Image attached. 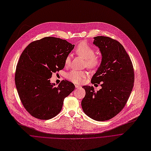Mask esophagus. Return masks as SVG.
<instances>
[{
  "label": "esophagus",
  "instance_id": "1",
  "mask_svg": "<svg viewBox=\"0 0 151 151\" xmlns=\"http://www.w3.org/2000/svg\"><path fill=\"white\" fill-rule=\"evenodd\" d=\"M75 87H76V88H77L81 87V86H78V85H76V86H75Z\"/></svg>",
  "mask_w": 151,
  "mask_h": 151
}]
</instances>
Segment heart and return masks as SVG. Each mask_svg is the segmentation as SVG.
<instances>
[{"instance_id":"obj_1","label":"heart","mask_w":151,"mask_h":151,"mask_svg":"<svg viewBox=\"0 0 151 151\" xmlns=\"http://www.w3.org/2000/svg\"><path fill=\"white\" fill-rule=\"evenodd\" d=\"M76 53L85 59V65L91 69L98 68L101 60L99 56L95 55L94 49L85 42H81L78 44L76 49ZM71 61V55H68L65 59L66 66L69 65ZM87 74L84 71L71 70L66 74V78L70 81L76 84H81L87 77Z\"/></svg>"}]
</instances>
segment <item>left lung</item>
<instances>
[{
    "mask_svg": "<svg viewBox=\"0 0 151 151\" xmlns=\"http://www.w3.org/2000/svg\"><path fill=\"white\" fill-rule=\"evenodd\" d=\"M93 44L99 48L102 61L91 83H101L102 88L95 92L93 86H83L86 95L81 106L90 118L104 122L117 115L126 105L134 85V69L130 56L117 40L97 36Z\"/></svg>",
    "mask_w": 151,
    "mask_h": 151,
    "instance_id": "8db88e82",
    "label": "left lung"
}]
</instances>
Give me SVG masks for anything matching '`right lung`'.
<instances>
[{"mask_svg": "<svg viewBox=\"0 0 151 151\" xmlns=\"http://www.w3.org/2000/svg\"><path fill=\"white\" fill-rule=\"evenodd\" d=\"M74 45L65 40L46 37L29 43L21 53L15 74L20 100L29 114L49 119L61 111L64 100L75 88L66 80L56 87L52 73L63 70L65 59Z\"/></svg>", "mask_w": 151, "mask_h": 151, "instance_id": "obj_1", "label": "right lung"}]
</instances>
